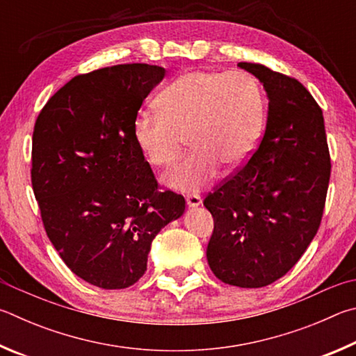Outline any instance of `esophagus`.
<instances>
[{
    "label": "esophagus",
    "mask_w": 356,
    "mask_h": 356,
    "mask_svg": "<svg viewBox=\"0 0 356 356\" xmlns=\"http://www.w3.org/2000/svg\"><path fill=\"white\" fill-rule=\"evenodd\" d=\"M186 203H188L189 208H197L202 204V197L200 195H188L186 197Z\"/></svg>",
    "instance_id": "1"
}]
</instances>
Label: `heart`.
Instances as JSON below:
<instances>
[{"instance_id": "b5f03b06", "label": "heart", "mask_w": 356, "mask_h": 356, "mask_svg": "<svg viewBox=\"0 0 356 356\" xmlns=\"http://www.w3.org/2000/svg\"><path fill=\"white\" fill-rule=\"evenodd\" d=\"M159 112H139L133 123L137 148L149 165L172 164L189 136L194 152L164 173L165 186L191 194L208 186L220 167L234 172L258 145L264 97L248 73H184L158 97Z\"/></svg>"}]
</instances>
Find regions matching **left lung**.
Wrapping results in <instances>:
<instances>
[{
  "mask_svg": "<svg viewBox=\"0 0 356 356\" xmlns=\"http://www.w3.org/2000/svg\"><path fill=\"white\" fill-rule=\"evenodd\" d=\"M269 98L264 134L247 164L204 198L214 232L208 264L223 283L263 288L296 266L319 229L330 153L319 104L296 78L239 62Z\"/></svg>",
  "mask_w": 356,
  "mask_h": 356,
  "instance_id": "left-lung-1",
  "label": "left lung"
}]
</instances>
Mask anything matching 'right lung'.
<instances>
[{
	"label": "right lung",
	"mask_w": 356,
	"mask_h": 356,
	"mask_svg": "<svg viewBox=\"0 0 356 356\" xmlns=\"http://www.w3.org/2000/svg\"><path fill=\"white\" fill-rule=\"evenodd\" d=\"M164 76L148 64L78 74L35 120L31 181L43 227L68 269L102 289L134 284L154 236L184 213L183 195L158 191L133 136Z\"/></svg>",
	"instance_id": "1"
}]
</instances>
